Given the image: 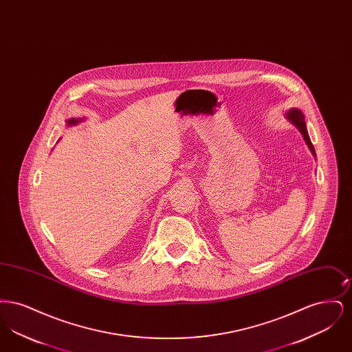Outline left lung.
Instances as JSON below:
<instances>
[{
  "label": "left lung",
  "mask_w": 352,
  "mask_h": 352,
  "mask_svg": "<svg viewBox=\"0 0 352 352\" xmlns=\"http://www.w3.org/2000/svg\"><path fill=\"white\" fill-rule=\"evenodd\" d=\"M287 118L300 129V132H301L302 135H303L306 144L309 145L310 151H313V154H316L314 146H313V144H311V141H310V138H309L307 129H306V124H305V121H303V115H302L301 111H298V109H292V111L287 113Z\"/></svg>",
  "instance_id": "obj_1"
}]
</instances>
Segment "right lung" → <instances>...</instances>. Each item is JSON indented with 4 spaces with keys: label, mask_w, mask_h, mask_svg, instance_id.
<instances>
[{
    "label": "right lung",
    "mask_w": 352,
    "mask_h": 352,
    "mask_svg": "<svg viewBox=\"0 0 352 352\" xmlns=\"http://www.w3.org/2000/svg\"><path fill=\"white\" fill-rule=\"evenodd\" d=\"M79 120H75V118H72V120H68V124L71 125V124H76Z\"/></svg>",
    "instance_id": "1"
}]
</instances>
